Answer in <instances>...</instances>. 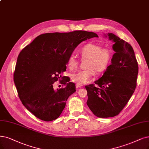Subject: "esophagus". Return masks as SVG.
<instances>
[{
  "label": "esophagus",
  "mask_w": 149,
  "mask_h": 149,
  "mask_svg": "<svg viewBox=\"0 0 149 149\" xmlns=\"http://www.w3.org/2000/svg\"><path fill=\"white\" fill-rule=\"evenodd\" d=\"M82 85H79V84H76V88H81Z\"/></svg>",
  "instance_id": "34e87169"
}]
</instances>
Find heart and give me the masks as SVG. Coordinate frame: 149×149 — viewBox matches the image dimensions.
<instances>
[{
    "mask_svg": "<svg viewBox=\"0 0 149 149\" xmlns=\"http://www.w3.org/2000/svg\"><path fill=\"white\" fill-rule=\"evenodd\" d=\"M82 59H87L86 69L80 70L71 75V79L77 84L84 85L90 81L97 72L101 73L105 71L111 63L112 52L106 47H101L95 43H87L79 50ZM79 61L74 55H70L68 60V68L73 70L77 68Z\"/></svg>",
    "mask_w": 149,
    "mask_h": 149,
    "instance_id": "1",
    "label": "heart"
}]
</instances>
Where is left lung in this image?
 Listing matches in <instances>:
<instances>
[{
	"instance_id": "1",
	"label": "left lung",
	"mask_w": 149,
	"mask_h": 149,
	"mask_svg": "<svg viewBox=\"0 0 149 149\" xmlns=\"http://www.w3.org/2000/svg\"><path fill=\"white\" fill-rule=\"evenodd\" d=\"M104 36L114 42L111 64L95 81L98 86H85L87 105L100 118L113 117L122 111L134 92L138 74V64L130 44L112 33Z\"/></svg>"
}]
</instances>
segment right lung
I'll list each match as a JSON object with an SVG mask.
<instances>
[{
    "label": "right lung",
    "mask_w": 149,
    "mask_h": 149,
    "mask_svg": "<svg viewBox=\"0 0 149 149\" xmlns=\"http://www.w3.org/2000/svg\"><path fill=\"white\" fill-rule=\"evenodd\" d=\"M95 32L75 31L68 33H46L37 36L19 53L13 75L22 104L42 120L58 118L68 97L75 92L69 78L61 80L65 87L54 89L53 84L75 48L83 41L96 37Z\"/></svg>",
    "instance_id": "add662e5"
}]
</instances>
